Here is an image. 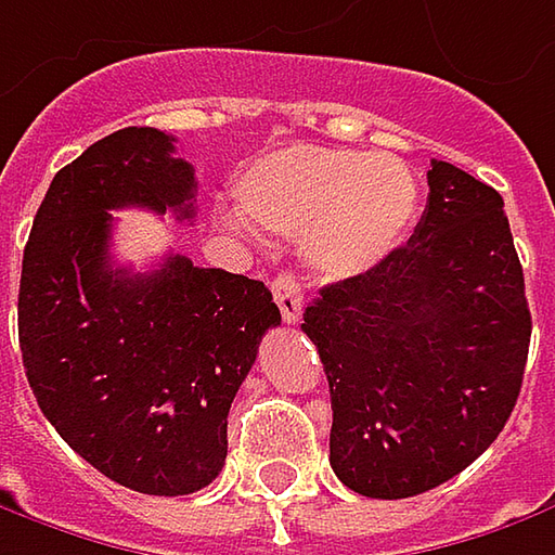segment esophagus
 I'll use <instances>...</instances> for the list:
<instances>
[{"label":"esophagus","mask_w":555,"mask_h":555,"mask_svg":"<svg viewBox=\"0 0 555 555\" xmlns=\"http://www.w3.org/2000/svg\"><path fill=\"white\" fill-rule=\"evenodd\" d=\"M273 298L279 304V313H282V320L288 325H295L301 320L304 313V292H301V282L292 276V273H279L273 279Z\"/></svg>","instance_id":"34e87169"}]
</instances>
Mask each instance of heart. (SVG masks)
<instances>
[{"instance_id": "1", "label": "heart", "mask_w": 555, "mask_h": 555, "mask_svg": "<svg viewBox=\"0 0 555 555\" xmlns=\"http://www.w3.org/2000/svg\"><path fill=\"white\" fill-rule=\"evenodd\" d=\"M232 195L260 230L304 238L307 263L325 279L382 263L406 238L420 207V185L403 160L325 145L257 157Z\"/></svg>"}]
</instances>
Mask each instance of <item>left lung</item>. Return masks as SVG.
<instances>
[{
  "instance_id": "1",
  "label": "left lung",
  "mask_w": 555,
  "mask_h": 555,
  "mask_svg": "<svg viewBox=\"0 0 555 555\" xmlns=\"http://www.w3.org/2000/svg\"><path fill=\"white\" fill-rule=\"evenodd\" d=\"M301 328L328 378L341 485L400 500L460 475L509 420L531 341L500 192L431 160L410 242L320 288Z\"/></svg>"
}]
</instances>
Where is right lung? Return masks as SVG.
<instances>
[{"mask_svg":"<svg viewBox=\"0 0 555 555\" xmlns=\"http://www.w3.org/2000/svg\"><path fill=\"white\" fill-rule=\"evenodd\" d=\"M173 135L127 127L49 185L24 248L17 335L42 416L89 466L155 496L195 494L227 463V416L260 338L282 323L263 282L182 254L149 273L111 260V210L195 217Z\"/></svg>","mask_w":555,"mask_h":555,"instance_id":"obj_1","label":"right lung"}]
</instances>
